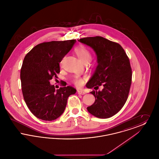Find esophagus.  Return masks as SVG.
Instances as JSON below:
<instances>
[{
  "mask_svg": "<svg viewBox=\"0 0 159 159\" xmlns=\"http://www.w3.org/2000/svg\"><path fill=\"white\" fill-rule=\"evenodd\" d=\"M77 93H78V94H80V95L85 94V92L83 91H82V90H77Z\"/></svg>",
  "mask_w": 159,
  "mask_h": 159,
  "instance_id": "obj_1",
  "label": "esophagus"
}]
</instances>
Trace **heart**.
Wrapping results in <instances>:
<instances>
[{"label":"heart","mask_w":159,"mask_h":159,"mask_svg":"<svg viewBox=\"0 0 159 159\" xmlns=\"http://www.w3.org/2000/svg\"><path fill=\"white\" fill-rule=\"evenodd\" d=\"M75 52L76 53L77 56L78 57V58H79V60L83 63L86 62H89L91 60L92 55L91 52L86 47L84 46H77L75 48ZM73 82L76 86H80L83 84L84 81L82 77L79 76H76L73 80Z\"/></svg>","instance_id":"obj_1"}]
</instances>
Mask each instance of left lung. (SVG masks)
Instances as JSON below:
<instances>
[{
  "label": "left lung",
  "mask_w": 159,
  "mask_h": 159,
  "mask_svg": "<svg viewBox=\"0 0 159 159\" xmlns=\"http://www.w3.org/2000/svg\"><path fill=\"white\" fill-rule=\"evenodd\" d=\"M79 42L91 47L97 56L98 66L86 84L88 88L101 91L91 92L95 102L87 110L93 116L107 119L117 113L126 103L132 83V68L123 48L117 43L101 36L80 39Z\"/></svg>",
  "instance_id": "8db88e82"
}]
</instances>
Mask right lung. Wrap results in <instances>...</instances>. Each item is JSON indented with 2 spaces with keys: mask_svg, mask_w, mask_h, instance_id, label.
<instances>
[{
  "mask_svg": "<svg viewBox=\"0 0 159 159\" xmlns=\"http://www.w3.org/2000/svg\"><path fill=\"white\" fill-rule=\"evenodd\" d=\"M75 39L43 42L34 46L25 55L20 78L24 101L38 119H57L63 113L67 99L76 89L68 86L56 90L49 80L60 73V63L76 43Z\"/></svg>",
  "mask_w": 159,
  "mask_h": 159,
  "instance_id": "1",
  "label": "right lung"
}]
</instances>
